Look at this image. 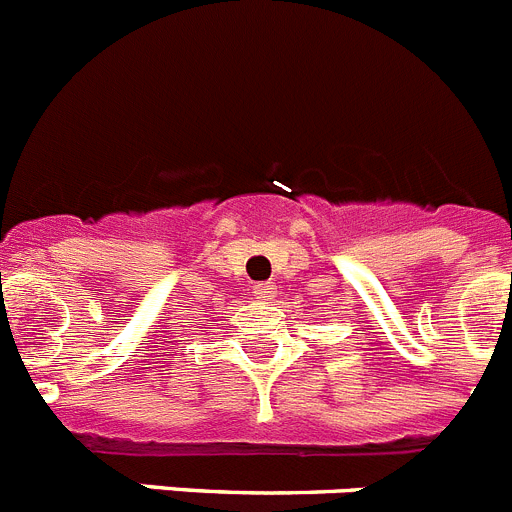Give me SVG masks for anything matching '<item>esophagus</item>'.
I'll return each instance as SVG.
<instances>
[{"instance_id": "esophagus-1", "label": "esophagus", "mask_w": 512, "mask_h": 512, "mask_svg": "<svg viewBox=\"0 0 512 512\" xmlns=\"http://www.w3.org/2000/svg\"><path fill=\"white\" fill-rule=\"evenodd\" d=\"M274 292H277V284L274 282H259L256 287H253V295H256V300H271V297H274Z\"/></svg>"}]
</instances>
